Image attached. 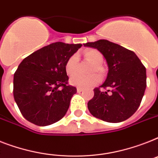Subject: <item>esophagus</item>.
Wrapping results in <instances>:
<instances>
[{
	"mask_svg": "<svg viewBox=\"0 0 158 158\" xmlns=\"http://www.w3.org/2000/svg\"><path fill=\"white\" fill-rule=\"evenodd\" d=\"M83 91V88H77V92H82Z\"/></svg>",
	"mask_w": 158,
	"mask_h": 158,
	"instance_id": "1",
	"label": "esophagus"
}]
</instances>
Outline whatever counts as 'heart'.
I'll use <instances>...</instances> for the list:
<instances>
[{"label":"heart","instance_id":"1","mask_svg":"<svg viewBox=\"0 0 158 158\" xmlns=\"http://www.w3.org/2000/svg\"><path fill=\"white\" fill-rule=\"evenodd\" d=\"M84 57L89 61L92 64H93L90 69V73L96 72L99 75L103 74V68L101 64L103 63L104 57L101 52L97 49H88L84 52ZM79 61V57L77 54H73L67 59L65 64V70L68 75H72L76 72L77 65ZM100 82V77L97 74L92 75H73L70 79V84L79 87V88H90L92 86L96 85Z\"/></svg>","mask_w":158,"mask_h":158}]
</instances>
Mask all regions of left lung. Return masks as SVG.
Instances as JSON below:
<instances>
[{"label":"left lung","mask_w":158,"mask_h":158,"mask_svg":"<svg viewBox=\"0 0 158 158\" xmlns=\"http://www.w3.org/2000/svg\"><path fill=\"white\" fill-rule=\"evenodd\" d=\"M102 53L108 74L101 88L94 89L88 101V110L97 118L108 123H120L129 118L139 108L146 88V69L136 54L107 40L83 44Z\"/></svg>","instance_id":"8db88e82"}]
</instances>
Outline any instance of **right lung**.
I'll return each mask as SVG.
<instances>
[{
  "label": "right lung",
  "mask_w": 158,
  "mask_h": 158,
  "mask_svg": "<svg viewBox=\"0 0 158 158\" xmlns=\"http://www.w3.org/2000/svg\"><path fill=\"white\" fill-rule=\"evenodd\" d=\"M81 44L56 42L24 58L14 75V97L23 116L38 126H48L65 116L76 88L68 85L67 59Z\"/></svg>",
  "instance_id": "1"
}]
</instances>
